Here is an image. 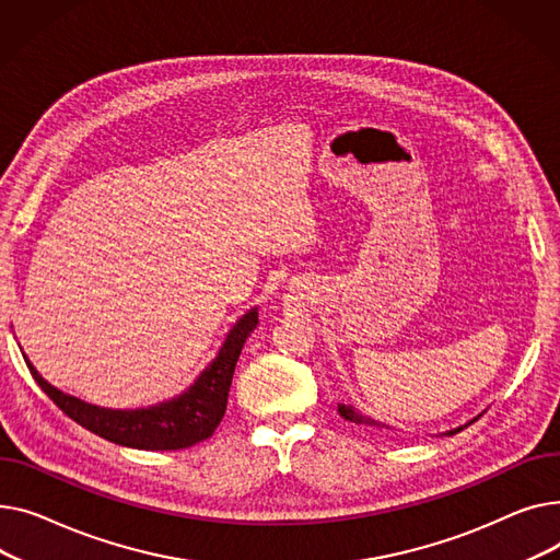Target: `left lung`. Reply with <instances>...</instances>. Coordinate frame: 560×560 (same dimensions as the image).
<instances>
[{
	"label": "left lung",
	"instance_id": "left-lung-1",
	"mask_svg": "<svg viewBox=\"0 0 560 560\" xmlns=\"http://www.w3.org/2000/svg\"><path fill=\"white\" fill-rule=\"evenodd\" d=\"M339 416L341 418H346V420H350V422H354V424H361V427H369V430H375V432H382V430H390L388 424H384V422H380V420H375V418H369V416H361L359 411H354V407H350V405H339ZM479 418V416H477ZM477 418H472L470 422H466V424H462V427H456V430H450V432H445L443 436H452V434H458L462 430H466L468 424H472Z\"/></svg>",
	"mask_w": 560,
	"mask_h": 560
}]
</instances>
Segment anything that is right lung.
Wrapping results in <instances>:
<instances>
[{"instance_id": "add662e5", "label": "right lung", "mask_w": 560, "mask_h": 560, "mask_svg": "<svg viewBox=\"0 0 560 560\" xmlns=\"http://www.w3.org/2000/svg\"><path fill=\"white\" fill-rule=\"evenodd\" d=\"M257 327V307L246 312L228 332L212 364L180 396L147 409H106L51 386L22 352L26 366L54 405L92 434L136 450H183L210 439L221 422L237 359Z\"/></svg>"}]
</instances>
